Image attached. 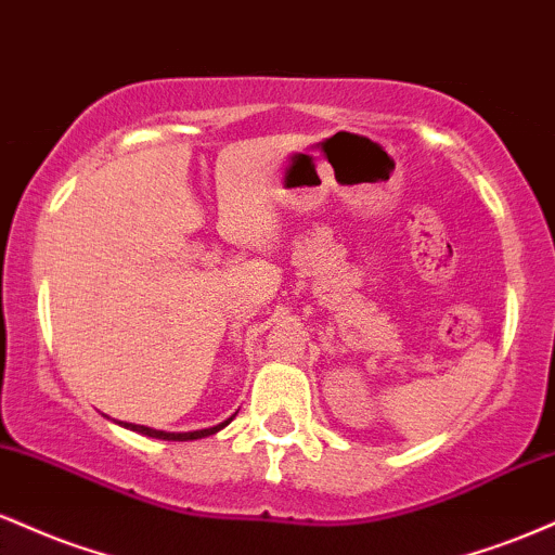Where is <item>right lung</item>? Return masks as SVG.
<instances>
[{
	"mask_svg": "<svg viewBox=\"0 0 555 555\" xmlns=\"http://www.w3.org/2000/svg\"><path fill=\"white\" fill-rule=\"evenodd\" d=\"M232 417H234V415H232ZM232 417L224 420V423L214 425V428H203V430H193V433H167V430H154V428H145V425H135V423H119V425H125L127 430L143 433V436H149V438H162V441H195V438L214 436V433H219L221 428H227V425L232 423Z\"/></svg>",
	"mask_w": 555,
	"mask_h": 555,
	"instance_id": "right-lung-1",
	"label": "right lung"
}]
</instances>
